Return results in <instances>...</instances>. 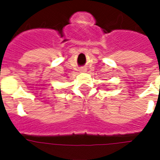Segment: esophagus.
Here are the masks:
<instances>
[{"label": "esophagus", "instance_id": "obj_1", "mask_svg": "<svg viewBox=\"0 0 160 160\" xmlns=\"http://www.w3.org/2000/svg\"><path fill=\"white\" fill-rule=\"evenodd\" d=\"M82 70H83V69H82Z\"/></svg>", "mask_w": 160, "mask_h": 160}]
</instances>
